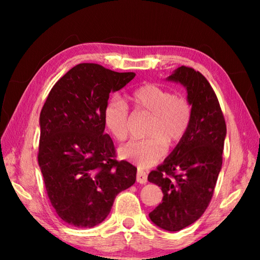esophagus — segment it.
Here are the masks:
<instances>
[{
  "label": "esophagus",
  "mask_w": 260,
  "mask_h": 260,
  "mask_svg": "<svg viewBox=\"0 0 260 260\" xmlns=\"http://www.w3.org/2000/svg\"><path fill=\"white\" fill-rule=\"evenodd\" d=\"M136 181L141 184H144L148 182V177H147V173L143 172V171L139 170L138 173H136Z\"/></svg>",
  "instance_id": "1"
}]
</instances>
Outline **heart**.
Segmentation results:
<instances>
[{
  "instance_id": "heart-1",
  "label": "heart",
  "mask_w": 260,
  "mask_h": 260,
  "mask_svg": "<svg viewBox=\"0 0 260 260\" xmlns=\"http://www.w3.org/2000/svg\"><path fill=\"white\" fill-rule=\"evenodd\" d=\"M136 112L150 116L146 135L149 138L133 141L119 149V156L148 169L164 158L167 147H175L184 139L191 122V105L186 99L153 83H144L128 96ZM104 122L114 139L128 138L131 116L127 104L113 98L105 105Z\"/></svg>"
}]
</instances>
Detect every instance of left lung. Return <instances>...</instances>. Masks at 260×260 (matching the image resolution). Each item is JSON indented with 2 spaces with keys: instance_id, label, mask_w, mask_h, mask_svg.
<instances>
[{
  "instance_id": "left-lung-1",
  "label": "left lung",
  "mask_w": 260,
  "mask_h": 260,
  "mask_svg": "<svg viewBox=\"0 0 260 260\" xmlns=\"http://www.w3.org/2000/svg\"><path fill=\"white\" fill-rule=\"evenodd\" d=\"M167 80L186 88L192 116L184 139L148 175V181L164 193L149 218L162 230L178 232L200 219L212 199L222 165L226 122L217 95L203 74L180 67Z\"/></svg>"
}]
</instances>
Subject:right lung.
Here are the masks:
<instances>
[{
	"label": "right lung",
	"instance_id": "1",
	"mask_svg": "<svg viewBox=\"0 0 260 260\" xmlns=\"http://www.w3.org/2000/svg\"><path fill=\"white\" fill-rule=\"evenodd\" d=\"M134 77L78 64L55 83L41 110L39 166L51 205L69 225L98 226L118 193L135 182L136 167L114 159L103 117L110 93Z\"/></svg>",
	"mask_w": 260,
	"mask_h": 260
}]
</instances>
